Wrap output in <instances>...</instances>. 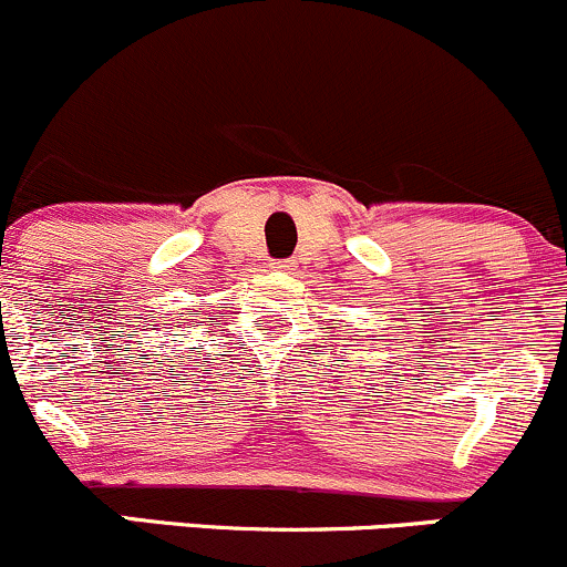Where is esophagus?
Segmentation results:
<instances>
[{"label":"esophagus","instance_id":"obj_1","mask_svg":"<svg viewBox=\"0 0 567 567\" xmlns=\"http://www.w3.org/2000/svg\"><path fill=\"white\" fill-rule=\"evenodd\" d=\"M290 266H293L290 260H274L271 264V268H277V271H290Z\"/></svg>","mask_w":567,"mask_h":567}]
</instances>
